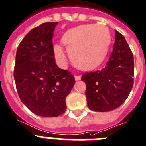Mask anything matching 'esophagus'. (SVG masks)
I'll return each instance as SVG.
<instances>
[{"mask_svg":"<svg viewBox=\"0 0 146 146\" xmlns=\"http://www.w3.org/2000/svg\"><path fill=\"white\" fill-rule=\"evenodd\" d=\"M80 78H81V77L78 76V75H76V76H74V79H75V80H76V81H78V80H80Z\"/></svg>","mask_w":146,"mask_h":146,"instance_id":"34e87169","label":"esophagus"}]
</instances>
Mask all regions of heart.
Instances as JSON below:
<instances>
[{"mask_svg":"<svg viewBox=\"0 0 146 146\" xmlns=\"http://www.w3.org/2000/svg\"><path fill=\"white\" fill-rule=\"evenodd\" d=\"M111 41L108 27L95 24L68 29L61 38V43L69 53L73 64L82 71H93L100 67L107 57ZM53 53L58 63L65 64L66 54L60 45L55 44Z\"/></svg>","mask_w":146,"mask_h":146,"instance_id":"heart-1","label":"heart"}]
</instances>
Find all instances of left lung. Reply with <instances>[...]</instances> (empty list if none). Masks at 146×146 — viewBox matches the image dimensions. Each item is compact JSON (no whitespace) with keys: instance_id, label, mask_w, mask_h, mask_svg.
Segmentation results:
<instances>
[{"instance_id":"1","label":"left lung","mask_w":146,"mask_h":146,"mask_svg":"<svg viewBox=\"0 0 146 146\" xmlns=\"http://www.w3.org/2000/svg\"><path fill=\"white\" fill-rule=\"evenodd\" d=\"M133 74L132 51L124 37L115 31L114 50L106 67L81 77L87 86L85 93L90 109L106 112L118 108L132 90Z\"/></svg>"}]
</instances>
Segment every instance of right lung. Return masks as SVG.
<instances>
[{
	"mask_svg": "<svg viewBox=\"0 0 146 146\" xmlns=\"http://www.w3.org/2000/svg\"><path fill=\"white\" fill-rule=\"evenodd\" d=\"M57 24L43 23L27 34L18 46L14 68L20 100L31 112L45 117L66 111V98L75 82L55 62L53 35Z\"/></svg>",
	"mask_w": 146,
	"mask_h": 146,
	"instance_id": "right-lung-1",
	"label": "right lung"
}]
</instances>
